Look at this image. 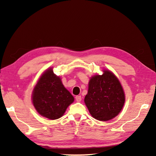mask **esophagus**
Returning <instances> with one entry per match:
<instances>
[{"instance_id": "34e87169", "label": "esophagus", "mask_w": 156, "mask_h": 156, "mask_svg": "<svg viewBox=\"0 0 156 156\" xmlns=\"http://www.w3.org/2000/svg\"><path fill=\"white\" fill-rule=\"evenodd\" d=\"M75 98H76V101H77V102H80L81 100H82L80 96H76L75 97Z\"/></svg>"}]
</instances>
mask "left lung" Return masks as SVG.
I'll return each mask as SVG.
<instances>
[{"label": "left lung", "mask_w": 156, "mask_h": 156, "mask_svg": "<svg viewBox=\"0 0 156 156\" xmlns=\"http://www.w3.org/2000/svg\"><path fill=\"white\" fill-rule=\"evenodd\" d=\"M103 72L102 75L91 78L84 103L95 119L107 121L119 114L125 104V96L117 77L109 70Z\"/></svg>", "instance_id": "8db88e82"}]
</instances>
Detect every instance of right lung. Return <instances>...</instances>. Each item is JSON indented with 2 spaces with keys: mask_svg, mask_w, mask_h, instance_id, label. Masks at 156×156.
Wrapping results in <instances>:
<instances>
[{
  "mask_svg": "<svg viewBox=\"0 0 156 156\" xmlns=\"http://www.w3.org/2000/svg\"><path fill=\"white\" fill-rule=\"evenodd\" d=\"M74 100L63 85L60 77L52 69L46 70L37 83L32 92V102L39 114L50 120L62 117L67 108Z\"/></svg>",
  "mask_w": 156,
  "mask_h": 156,
  "instance_id": "add662e5",
  "label": "right lung"
}]
</instances>
